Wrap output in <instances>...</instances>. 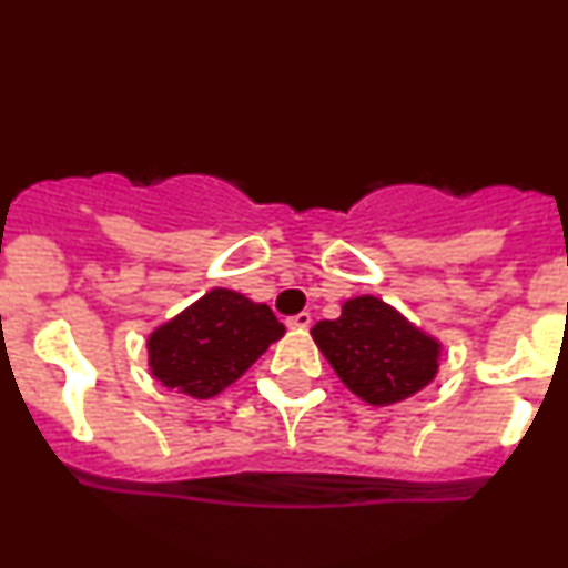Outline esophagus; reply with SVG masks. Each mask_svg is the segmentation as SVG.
I'll return each mask as SVG.
<instances>
[{
    "instance_id": "34e87169",
    "label": "esophagus",
    "mask_w": 568,
    "mask_h": 568,
    "mask_svg": "<svg viewBox=\"0 0 568 568\" xmlns=\"http://www.w3.org/2000/svg\"><path fill=\"white\" fill-rule=\"evenodd\" d=\"M312 325V314L310 312H298L288 317V327H298V331H304V327Z\"/></svg>"
}]
</instances>
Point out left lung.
Listing matches in <instances>:
<instances>
[{
	"label": "left lung",
	"instance_id": "8db88e82",
	"mask_svg": "<svg viewBox=\"0 0 568 568\" xmlns=\"http://www.w3.org/2000/svg\"><path fill=\"white\" fill-rule=\"evenodd\" d=\"M312 338L344 386L373 407L409 399L439 373V341L371 293L344 302L341 317L320 320Z\"/></svg>",
	"mask_w": 568,
	"mask_h": 568
}]
</instances>
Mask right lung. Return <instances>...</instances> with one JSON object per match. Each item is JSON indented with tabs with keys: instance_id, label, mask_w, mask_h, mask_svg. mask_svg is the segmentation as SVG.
Instances as JSON below:
<instances>
[{
	"instance_id": "add662e5",
	"label": "right lung",
	"mask_w": 568,
	"mask_h": 568,
	"mask_svg": "<svg viewBox=\"0 0 568 568\" xmlns=\"http://www.w3.org/2000/svg\"><path fill=\"white\" fill-rule=\"evenodd\" d=\"M285 325L266 304L230 288H211L148 336V367L161 386L211 399L235 384Z\"/></svg>"
}]
</instances>
